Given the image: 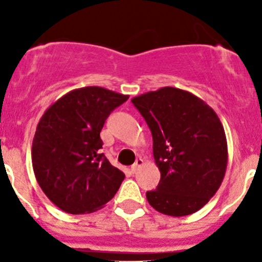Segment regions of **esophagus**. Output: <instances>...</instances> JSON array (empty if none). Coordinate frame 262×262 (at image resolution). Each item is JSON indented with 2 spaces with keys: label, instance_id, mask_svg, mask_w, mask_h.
Returning <instances> with one entry per match:
<instances>
[{
  "label": "esophagus",
  "instance_id": "34e87169",
  "mask_svg": "<svg viewBox=\"0 0 262 262\" xmlns=\"http://www.w3.org/2000/svg\"><path fill=\"white\" fill-rule=\"evenodd\" d=\"M143 164H144V160H143L142 157H139V159H136L135 164H134V165L131 166V170H133V172L135 173L136 170H138V169L143 165Z\"/></svg>",
  "mask_w": 262,
  "mask_h": 262
}]
</instances>
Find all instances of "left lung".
<instances>
[{"instance_id":"8db88e82","label":"left lung","mask_w":262,"mask_h":262,"mask_svg":"<svg viewBox=\"0 0 262 262\" xmlns=\"http://www.w3.org/2000/svg\"><path fill=\"white\" fill-rule=\"evenodd\" d=\"M151 129L161 173L147 200L156 211L185 216L198 211L221 187L227 139L216 113L186 90L165 86L131 99Z\"/></svg>"}]
</instances>
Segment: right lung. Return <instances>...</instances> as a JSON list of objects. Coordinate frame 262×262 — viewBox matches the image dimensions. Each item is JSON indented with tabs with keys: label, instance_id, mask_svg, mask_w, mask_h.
<instances>
[{
	"label": "right lung",
	"instance_id": "obj_1",
	"mask_svg": "<svg viewBox=\"0 0 262 262\" xmlns=\"http://www.w3.org/2000/svg\"><path fill=\"white\" fill-rule=\"evenodd\" d=\"M128 96L101 86L75 89L45 111L32 140V168L48 200L68 214H89L115 195L124 173L101 154V129Z\"/></svg>",
	"mask_w": 262,
	"mask_h": 262
}]
</instances>
